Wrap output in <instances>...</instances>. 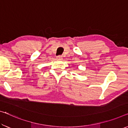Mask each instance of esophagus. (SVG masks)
<instances>
[{"label": "esophagus", "instance_id": "esophagus-1", "mask_svg": "<svg viewBox=\"0 0 128 128\" xmlns=\"http://www.w3.org/2000/svg\"><path fill=\"white\" fill-rule=\"evenodd\" d=\"M56 59L59 60H63V58L61 56H58L57 57H56Z\"/></svg>", "mask_w": 128, "mask_h": 128}]
</instances>
